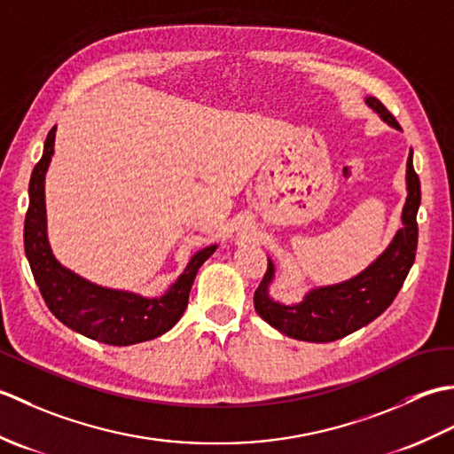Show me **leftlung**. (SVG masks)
<instances>
[{
    "label": "left lung",
    "instance_id": "8db88e82",
    "mask_svg": "<svg viewBox=\"0 0 454 454\" xmlns=\"http://www.w3.org/2000/svg\"><path fill=\"white\" fill-rule=\"evenodd\" d=\"M366 105L374 109L392 127L400 129L394 114L376 98H366ZM413 152L408 156V199L403 205V226L394 236L376 262L366 267L361 275L353 277L333 286L316 288L308 293L301 304L285 306L271 301L267 294L269 283L273 278V263H267L263 281L259 283L254 294L255 312L275 330L293 337V340L327 343L341 340L371 324L379 317L396 298L410 269L416 262L418 252V208L421 202V187L416 169H413Z\"/></svg>",
    "mask_w": 454,
    "mask_h": 454
}]
</instances>
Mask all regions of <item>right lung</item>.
<instances>
[{"label": "right lung", "mask_w": 454, "mask_h": 454, "mask_svg": "<svg viewBox=\"0 0 454 454\" xmlns=\"http://www.w3.org/2000/svg\"><path fill=\"white\" fill-rule=\"evenodd\" d=\"M54 132L56 127L48 132L44 153L28 183L23 234L28 265L46 306L70 330L101 343L132 345L166 333L185 312L199 267L215 254L216 246L200 249L192 255L177 283L160 298L111 291L67 271L56 262L46 239L44 173L54 153Z\"/></svg>", "instance_id": "right-lung-1"}]
</instances>
